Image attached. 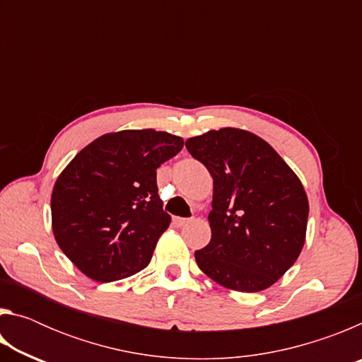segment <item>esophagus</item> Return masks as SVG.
I'll return each instance as SVG.
<instances>
[{
	"instance_id": "obj_1",
	"label": "esophagus",
	"mask_w": 362,
	"mask_h": 362,
	"mask_svg": "<svg viewBox=\"0 0 362 362\" xmlns=\"http://www.w3.org/2000/svg\"><path fill=\"white\" fill-rule=\"evenodd\" d=\"M192 222V218H183V217H174V223L177 226H185Z\"/></svg>"
}]
</instances>
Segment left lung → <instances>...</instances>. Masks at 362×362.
<instances>
[{"instance_id":"8db88e82","label":"left lung","mask_w":362,"mask_h":362,"mask_svg":"<svg viewBox=\"0 0 362 362\" xmlns=\"http://www.w3.org/2000/svg\"><path fill=\"white\" fill-rule=\"evenodd\" d=\"M214 179L211 243L196 250L201 272L226 289H268L298 259L308 198L296 173L252 132L223 127L185 142Z\"/></svg>"}]
</instances>
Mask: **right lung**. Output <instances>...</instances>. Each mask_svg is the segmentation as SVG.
<instances>
[{"mask_svg": "<svg viewBox=\"0 0 362 362\" xmlns=\"http://www.w3.org/2000/svg\"><path fill=\"white\" fill-rule=\"evenodd\" d=\"M183 139L155 129L105 134L78 153L51 196L52 231L86 276L112 283L148 265L170 216L158 194L156 169Z\"/></svg>", "mask_w": 362, "mask_h": 362, "instance_id": "obj_1", "label": "right lung"}]
</instances>
